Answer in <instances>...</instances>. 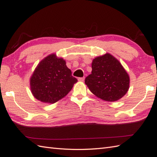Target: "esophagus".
I'll return each instance as SVG.
<instances>
[{
    "instance_id": "1",
    "label": "esophagus",
    "mask_w": 157,
    "mask_h": 157,
    "mask_svg": "<svg viewBox=\"0 0 157 157\" xmlns=\"http://www.w3.org/2000/svg\"><path fill=\"white\" fill-rule=\"evenodd\" d=\"M84 79H85L84 77H83V78H78V81L79 82H83V81H84Z\"/></svg>"
}]
</instances>
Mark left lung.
Returning a JSON list of instances; mask_svg holds the SVG:
<instances>
[{
  "mask_svg": "<svg viewBox=\"0 0 157 157\" xmlns=\"http://www.w3.org/2000/svg\"><path fill=\"white\" fill-rule=\"evenodd\" d=\"M92 74L85 79L91 92L107 101H118L128 91L130 77L120 62L110 53L94 58Z\"/></svg>",
  "mask_w": 157,
  "mask_h": 157,
  "instance_id": "8db88e82",
  "label": "left lung"
}]
</instances>
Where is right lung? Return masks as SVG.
Listing matches in <instances>:
<instances>
[{
  "mask_svg": "<svg viewBox=\"0 0 157 157\" xmlns=\"http://www.w3.org/2000/svg\"><path fill=\"white\" fill-rule=\"evenodd\" d=\"M78 79L61 57L52 53L39 62L30 78L31 93L43 103L54 104L70 92Z\"/></svg>",
  "mask_w": 157,
  "mask_h": 157,
  "instance_id": "1",
  "label": "right lung"
}]
</instances>
